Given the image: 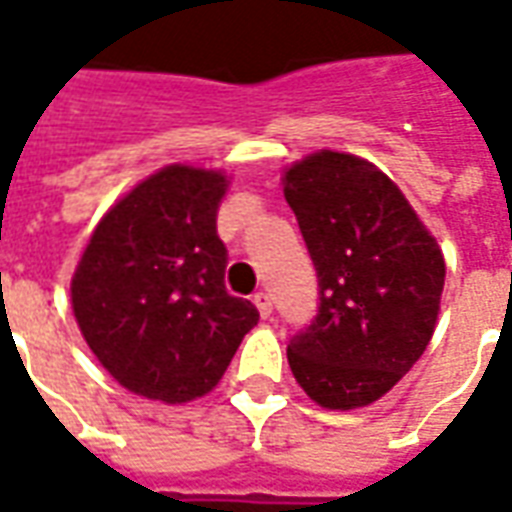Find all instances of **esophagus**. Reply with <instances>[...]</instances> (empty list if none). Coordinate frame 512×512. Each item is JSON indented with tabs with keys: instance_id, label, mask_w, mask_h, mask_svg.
<instances>
[{
	"instance_id": "obj_1",
	"label": "esophagus",
	"mask_w": 512,
	"mask_h": 512,
	"mask_svg": "<svg viewBox=\"0 0 512 512\" xmlns=\"http://www.w3.org/2000/svg\"><path fill=\"white\" fill-rule=\"evenodd\" d=\"M253 303H256V309H259V315L262 317L273 315V298H270V292L259 290L253 295Z\"/></svg>"
}]
</instances>
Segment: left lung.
<instances>
[{
    "instance_id": "obj_1",
    "label": "left lung",
    "mask_w": 512,
    "mask_h": 512,
    "mask_svg": "<svg viewBox=\"0 0 512 512\" xmlns=\"http://www.w3.org/2000/svg\"><path fill=\"white\" fill-rule=\"evenodd\" d=\"M284 197L317 273V315L287 345L290 368L320 407H365L432 340L443 253L396 183L357 155L303 158Z\"/></svg>"
}]
</instances>
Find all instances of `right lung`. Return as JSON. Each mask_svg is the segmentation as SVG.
Masks as SVG:
<instances>
[{
  "instance_id": "right-lung-1",
  "label": "right lung",
  "mask_w": 512,
  "mask_h": 512,
  "mask_svg": "<svg viewBox=\"0 0 512 512\" xmlns=\"http://www.w3.org/2000/svg\"><path fill=\"white\" fill-rule=\"evenodd\" d=\"M222 195L220 172H155L102 217L74 270L72 306L88 348L139 396H206L259 323L253 303L225 290Z\"/></svg>"
}]
</instances>
